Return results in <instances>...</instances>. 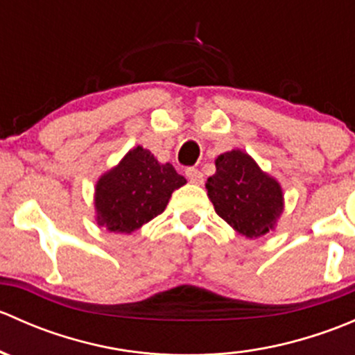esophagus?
<instances>
[{
	"label": "esophagus",
	"mask_w": 355,
	"mask_h": 355,
	"mask_svg": "<svg viewBox=\"0 0 355 355\" xmlns=\"http://www.w3.org/2000/svg\"><path fill=\"white\" fill-rule=\"evenodd\" d=\"M185 175H187V178L192 184H202V171L198 170V168H187V170H185Z\"/></svg>",
	"instance_id": "34e87169"
}]
</instances>
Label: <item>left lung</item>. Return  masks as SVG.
<instances>
[{
	"label": "left lung",
	"instance_id": "1",
	"mask_svg": "<svg viewBox=\"0 0 355 355\" xmlns=\"http://www.w3.org/2000/svg\"><path fill=\"white\" fill-rule=\"evenodd\" d=\"M206 189L218 216L249 239L268 234L284 209L278 182L239 149L218 156L216 173L207 178Z\"/></svg>",
	"mask_w": 355,
	"mask_h": 355
}]
</instances>
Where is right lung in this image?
<instances>
[{
	"label": "right lung",
	"instance_id": "add662e5",
	"mask_svg": "<svg viewBox=\"0 0 355 355\" xmlns=\"http://www.w3.org/2000/svg\"><path fill=\"white\" fill-rule=\"evenodd\" d=\"M185 178L170 163H157L148 149L137 146L96 185L98 223L111 232L132 234L161 214L175 189Z\"/></svg>",
	"mask_w": 355,
	"mask_h": 355
}]
</instances>
